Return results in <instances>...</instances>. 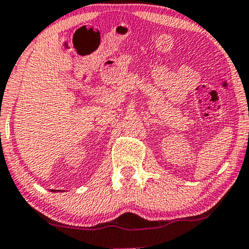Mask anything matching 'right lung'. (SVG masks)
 I'll return each mask as SVG.
<instances>
[{
  "label": "right lung",
  "instance_id": "1",
  "mask_svg": "<svg viewBox=\"0 0 249 249\" xmlns=\"http://www.w3.org/2000/svg\"><path fill=\"white\" fill-rule=\"evenodd\" d=\"M52 192H57V193H58V192H65V191H61V190H57V191H56V190H52Z\"/></svg>",
  "mask_w": 249,
  "mask_h": 249
}]
</instances>
